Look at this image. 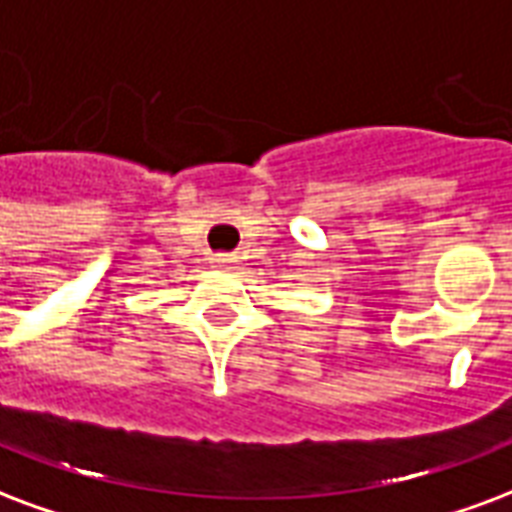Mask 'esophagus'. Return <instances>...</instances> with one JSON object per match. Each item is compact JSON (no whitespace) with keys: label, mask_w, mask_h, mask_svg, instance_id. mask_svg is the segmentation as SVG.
I'll list each match as a JSON object with an SVG mask.
<instances>
[{"label":"esophagus","mask_w":512,"mask_h":512,"mask_svg":"<svg viewBox=\"0 0 512 512\" xmlns=\"http://www.w3.org/2000/svg\"><path fill=\"white\" fill-rule=\"evenodd\" d=\"M214 263H217L219 268H230V266H233V257H230V255H217V257H214Z\"/></svg>","instance_id":"1"}]
</instances>
